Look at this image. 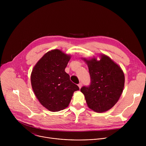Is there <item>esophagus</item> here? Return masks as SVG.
<instances>
[{
	"label": "esophagus",
	"mask_w": 146,
	"mask_h": 146,
	"mask_svg": "<svg viewBox=\"0 0 146 146\" xmlns=\"http://www.w3.org/2000/svg\"><path fill=\"white\" fill-rule=\"evenodd\" d=\"M78 86L79 88L80 89L81 88V87H82V83H79V84H78Z\"/></svg>",
	"instance_id": "1"
}]
</instances>
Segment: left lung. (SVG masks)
I'll list each match as a JSON object with an SVG mask.
<instances>
[{"label":"left lung","instance_id":"obj_1","mask_svg":"<svg viewBox=\"0 0 146 146\" xmlns=\"http://www.w3.org/2000/svg\"><path fill=\"white\" fill-rule=\"evenodd\" d=\"M100 59L95 56L82 58L87 64L91 77L89 87H83L88 107L97 113L106 111L118 101L123 90L125 76L121 67L108 55L101 54Z\"/></svg>","mask_w":146,"mask_h":146}]
</instances>
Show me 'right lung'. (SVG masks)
Instances as JSON below:
<instances>
[{
  "mask_svg": "<svg viewBox=\"0 0 146 146\" xmlns=\"http://www.w3.org/2000/svg\"><path fill=\"white\" fill-rule=\"evenodd\" d=\"M71 55L55 49L46 53L33 67L31 76L33 91L41 105L49 111L66 108L78 87L65 69Z\"/></svg>",
  "mask_w": 146,
  "mask_h": 146,
  "instance_id": "1",
  "label": "right lung"
}]
</instances>
